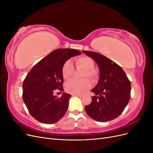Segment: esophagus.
<instances>
[{"label": "esophagus", "instance_id": "esophagus-1", "mask_svg": "<svg viewBox=\"0 0 153 153\" xmlns=\"http://www.w3.org/2000/svg\"><path fill=\"white\" fill-rule=\"evenodd\" d=\"M73 96H78V97H82L83 96V95H82V94H73Z\"/></svg>", "mask_w": 153, "mask_h": 153}]
</instances>
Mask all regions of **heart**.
I'll list each match as a JSON object with an SVG mask.
<instances>
[{"label":"heart","mask_w":153,"mask_h":153,"mask_svg":"<svg viewBox=\"0 0 153 153\" xmlns=\"http://www.w3.org/2000/svg\"><path fill=\"white\" fill-rule=\"evenodd\" d=\"M76 65L85 69L83 74V78L88 77L92 80H94L96 77L97 73L94 69V62L93 59L88 56H82L77 58L75 60ZM74 72V67L71 61H67L62 68V76L65 80L70 78ZM91 85L89 80L84 79L77 80L72 79L66 82L65 85L66 91L73 94H79L85 92L91 87Z\"/></svg>","instance_id":"b5f03b06"}]
</instances>
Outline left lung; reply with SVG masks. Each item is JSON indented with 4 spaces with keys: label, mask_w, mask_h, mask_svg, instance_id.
I'll return each instance as SVG.
<instances>
[{
    "label": "left lung",
    "mask_w": 153,
    "mask_h": 153,
    "mask_svg": "<svg viewBox=\"0 0 153 153\" xmlns=\"http://www.w3.org/2000/svg\"><path fill=\"white\" fill-rule=\"evenodd\" d=\"M83 53L97 63L100 78L91 90L94 96L85 106L89 116L98 122H107L122 114L130 99L131 84L117 64L99 53L83 50Z\"/></svg>",
    "instance_id": "8db88e82"
}]
</instances>
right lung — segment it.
I'll return each mask as SVG.
<instances>
[{"label":"right lung","instance_id":"obj_1","mask_svg":"<svg viewBox=\"0 0 153 153\" xmlns=\"http://www.w3.org/2000/svg\"><path fill=\"white\" fill-rule=\"evenodd\" d=\"M79 50L59 48L50 53L32 68L23 83V100L30 114L44 124L59 121L68 108L71 94L62 92L60 98L53 95L62 91V68L68 59L79 55Z\"/></svg>","mask_w":153,"mask_h":153}]
</instances>
